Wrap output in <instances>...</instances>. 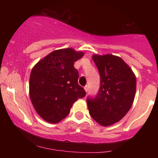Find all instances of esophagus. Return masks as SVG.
I'll list each match as a JSON object with an SVG mask.
<instances>
[{
	"instance_id": "obj_1",
	"label": "esophagus",
	"mask_w": 158,
	"mask_h": 158,
	"mask_svg": "<svg viewBox=\"0 0 158 158\" xmlns=\"http://www.w3.org/2000/svg\"><path fill=\"white\" fill-rule=\"evenodd\" d=\"M84 89L86 92L88 91V85H85V86L84 87Z\"/></svg>"
}]
</instances>
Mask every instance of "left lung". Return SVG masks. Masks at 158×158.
I'll return each instance as SVG.
<instances>
[{
    "label": "left lung",
    "mask_w": 158,
    "mask_h": 158,
    "mask_svg": "<svg viewBox=\"0 0 158 158\" xmlns=\"http://www.w3.org/2000/svg\"><path fill=\"white\" fill-rule=\"evenodd\" d=\"M92 59L100 75V88L94 99H87L90 115L102 126L119 122L130 110L137 79L128 64L117 56L94 54Z\"/></svg>",
    "instance_id": "1"
}]
</instances>
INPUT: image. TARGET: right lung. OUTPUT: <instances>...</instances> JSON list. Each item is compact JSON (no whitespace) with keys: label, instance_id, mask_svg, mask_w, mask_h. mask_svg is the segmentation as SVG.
<instances>
[{"label":"right lung","instance_id":"1","mask_svg":"<svg viewBox=\"0 0 158 158\" xmlns=\"http://www.w3.org/2000/svg\"><path fill=\"white\" fill-rule=\"evenodd\" d=\"M83 56L84 52L73 48L56 50L32 69L30 99L38 114L49 123L64 119L73 103L86 94L78 84L79 72L73 66Z\"/></svg>","mask_w":158,"mask_h":158}]
</instances>
